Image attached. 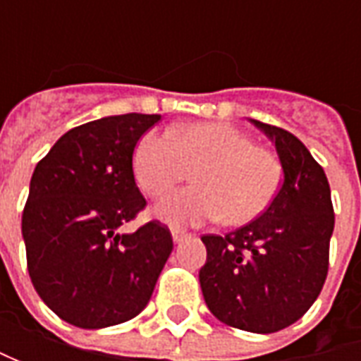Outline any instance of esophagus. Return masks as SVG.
<instances>
[{"instance_id": "obj_1", "label": "esophagus", "mask_w": 361, "mask_h": 361, "mask_svg": "<svg viewBox=\"0 0 361 361\" xmlns=\"http://www.w3.org/2000/svg\"><path fill=\"white\" fill-rule=\"evenodd\" d=\"M190 235L188 233H185V231H178V229H174L173 231V241L174 243H183L185 239H188Z\"/></svg>"}]
</instances>
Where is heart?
<instances>
[{
    "mask_svg": "<svg viewBox=\"0 0 361 361\" xmlns=\"http://www.w3.org/2000/svg\"><path fill=\"white\" fill-rule=\"evenodd\" d=\"M190 171L197 185L154 211L174 227L219 216L225 225H247L269 209L283 180L279 157L229 122L185 124L169 134L150 130L134 146L132 173L152 199L166 197Z\"/></svg>",
    "mask_w": 361,
    "mask_h": 361,
    "instance_id": "heart-1",
    "label": "heart"
}]
</instances>
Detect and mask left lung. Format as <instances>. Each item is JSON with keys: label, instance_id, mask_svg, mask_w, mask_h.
Here are the masks:
<instances>
[{"label": "left lung", "instance_id": "obj_1", "mask_svg": "<svg viewBox=\"0 0 361 361\" xmlns=\"http://www.w3.org/2000/svg\"><path fill=\"white\" fill-rule=\"evenodd\" d=\"M275 142L283 185L261 216L225 237L204 235L202 298L219 322L253 334L295 324L326 283L334 233L324 169L291 132L251 120Z\"/></svg>", "mask_w": 361, "mask_h": 361}]
</instances>
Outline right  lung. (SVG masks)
<instances>
[{"mask_svg": "<svg viewBox=\"0 0 361 361\" xmlns=\"http://www.w3.org/2000/svg\"><path fill=\"white\" fill-rule=\"evenodd\" d=\"M160 114H120L68 130L37 162L21 216L37 295L84 329L124 324L146 307L173 237L159 221L120 233L146 207L132 152Z\"/></svg>", "mask_w": 361, "mask_h": 361, "instance_id": "1", "label": "right lung"}]
</instances>
